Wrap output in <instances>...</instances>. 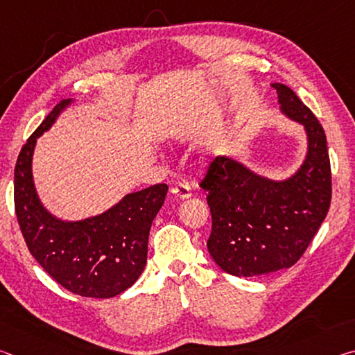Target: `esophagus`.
Wrapping results in <instances>:
<instances>
[{
    "label": "esophagus",
    "instance_id": "34e87169",
    "mask_svg": "<svg viewBox=\"0 0 355 355\" xmlns=\"http://www.w3.org/2000/svg\"><path fill=\"white\" fill-rule=\"evenodd\" d=\"M171 192L175 197H178V199H188V197H191V194H192V191H191L189 186L188 184H183V183L172 186Z\"/></svg>",
    "mask_w": 355,
    "mask_h": 355
}]
</instances>
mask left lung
<instances>
[{
  "label": "left lung",
  "mask_w": 355,
  "mask_h": 355,
  "mask_svg": "<svg viewBox=\"0 0 355 355\" xmlns=\"http://www.w3.org/2000/svg\"><path fill=\"white\" fill-rule=\"evenodd\" d=\"M272 87L282 111L307 131L309 153L302 167L285 182H272L235 159L216 156L200 182L213 219L208 252L218 266L238 277L297 263L332 200L327 139L320 120L285 84Z\"/></svg>",
  "instance_id": "left-lung-1"
}]
</instances>
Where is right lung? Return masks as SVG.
I'll use <instances>...</instances> for the list:
<instances>
[{
    "label": "right lung",
    "mask_w": 355,
    "mask_h": 355,
    "mask_svg": "<svg viewBox=\"0 0 355 355\" xmlns=\"http://www.w3.org/2000/svg\"><path fill=\"white\" fill-rule=\"evenodd\" d=\"M69 103L56 105L20 150L14 172L15 214L29 252L50 277L83 297L107 299L133 285L146 268L150 227L163 207L167 184L125 196L91 219L53 218L35 194L31 159L35 139Z\"/></svg>",
    "instance_id": "obj_1"
}]
</instances>
